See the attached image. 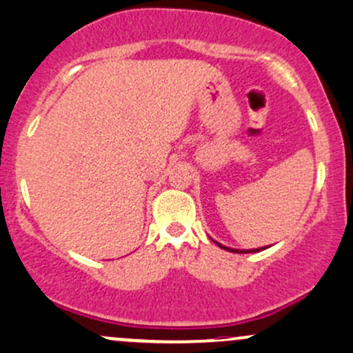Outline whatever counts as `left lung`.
Here are the masks:
<instances>
[{
	"label": "left lung",
	"mask_w": 353,
	"mask_h": 353,
	"mask_svg": "<svg viewBox=\"0 0 353 353\" xmlns=\"http://www.w3.org/2000/svg\"><path fill=\"white\" fill-rule=\"evenodd\" d=\"M214 243L218 245L220 248H223V250H228V252H233V254H254V252H261V250H265L267 247H261V248H250V250H239V248H230V247H225V245L218 243L216 240H213Z\"/></svg>",
	"instance_id": "left-lung-1"
}]
</instances>
